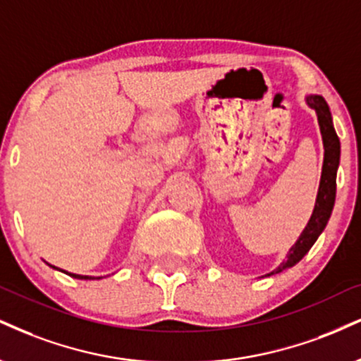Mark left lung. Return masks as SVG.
I'll return each instance as SVG.
<instances>
[{"instance_id":"1","label":"left lung","mask_w":361,"mask_h":361,"mask_svg":"<svg viewBox=\"0 0 361 361\" xmlns=\"http://www.w3.org/2000/svg\"><path fill=\"white\" fill-rule=\"evenodd\" d=\"M306 104L311 109L316 111L324 146V161L323 171H321L318 197H316L314 210H312L310 222H307L302 233L299 235L296 244L289 249L288 259L276 271H272L271 274H277V272L296 266L299 260L310 252L314 242L318 240L321 232L326 227L334 207V198H336V171L338 166H340V139H338L336 131L333 128L331 112H329L328 104L321 95H306Z\"/></svg>"}]
</instances>
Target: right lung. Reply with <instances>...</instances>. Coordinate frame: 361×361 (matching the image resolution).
I'll return each instance as SVG.
<instances>
[{"instance_id":"add662e5","label":"right lung","mask_w":361,"mask_h":361,"mask_svg":"<svg viewBox=\"0 0 361 361\" xmlns=\"http://www.w3.org/2000/svg\"><path fill=\"white\" fill-rule=\"evenodd\" d=\"M50 266V264H49ZM50 267H54V269H59V267H55V266H50ZM60 271V269H59ZM62 272H65V274H68L71 277H75V279H84V281H87V279H101V277H92V276H80V274H72V272H67V271H62Z\"/></svg>"}]
</instances>
